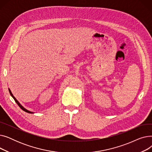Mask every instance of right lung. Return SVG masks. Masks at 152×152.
Instances as JSON below:
<instances>
[{
    "label": "right lung",
    "mask_w": 152,
    "mask_h": 152,
    "mask_svg": "<svg viewBox=\"0 0 152 152\" xmlns=\"http://www.w3.org/2000/svg\"><path fill=\"white\" fill-rule=\"evenodd\" d=\"M9 92H10V95H11V96H12V97L13 98V99L15 100V102L17 103V104H18V106H19V107H20V108H21V109H22V110H23V111H26V112H27V113H33V112H31V111H29L27 110L26 109H25V108H24L23 107H22V106H21V105L20 104V103H19V102H18V100H17V99H15V97L13 96V94H12V92H11V91H10V89H9Z\"/></svg>",
    "instance_id": "right-lung-1"
}]
</instances>
